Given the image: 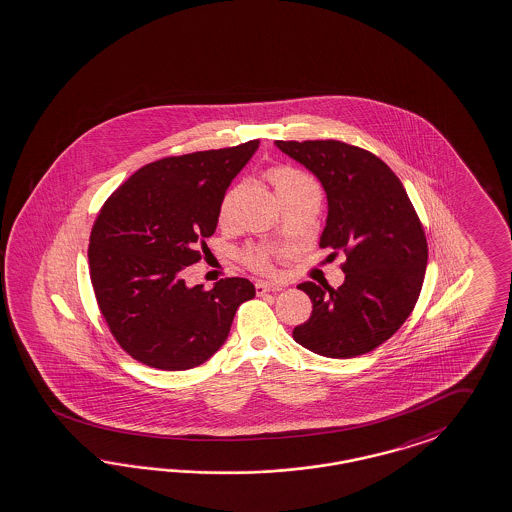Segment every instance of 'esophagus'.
<instances>
[{
	"mask_svg": "<svg viewBox=\"0 0 512 512\" xmlns=\"http://www.w3.org/2000/svg\"><path fill=\"white\" fill-rule=\"evenodd\" d=\"M256 292L258 294H265V292H279V290H283V286L281 284H271L265 283V281H256Z\"/></svg>",
	"mask_w": 512,
	"mask_h": 512,
	"instance_id": "34e87169",
	"label": "esophagus"
}]
</instances>
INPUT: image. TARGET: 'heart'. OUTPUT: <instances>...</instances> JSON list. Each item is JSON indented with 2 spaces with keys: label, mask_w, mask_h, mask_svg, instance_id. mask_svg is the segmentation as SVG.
I'll list each match as a JSON object with an SVG mask.
<instances>
[{
  "label": "heart",
  "mask_w": 512,
  "mask_h": 512,
  "mask_svg": "<svg viewBox=\"0 0 512 512\" xmlns=\"http://www.w3.org/2000/svg\"><path fill=\"white\" fill-rule=\"evenodd\" d=\"M269 180L273 182V186H275V190H277L281 199H284L290 193H296V191L317 188V182L309 174L298 171V169H292V167H277V169L269 171ZM239 197H241V188L239 186H233V188H229L224 193V197H222V201L218 205V224L220 226L226 228V226L233 222ZM243 258H245V262L252 269H258V271H269L271 269L269 248L260 247V245L248 247Z\"/></svg>",
  "instance_id": "heart-1"
}]
</instances>
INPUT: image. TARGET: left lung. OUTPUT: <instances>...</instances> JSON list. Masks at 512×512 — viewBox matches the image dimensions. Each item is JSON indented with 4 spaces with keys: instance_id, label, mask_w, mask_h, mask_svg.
Wrapping results in <instances>:
<instances>
[{
    "instance_id": "left-lung-1",
    "label": "left lung",
    "mask_w": 512,
    "mask_h": 512,
    "mask_svg": "<svg viewBox=\"0 0 512 512\" xmlns=\"http://www.w3.org/2000/svg\"><path fill=\"white\" fill-rule=\"evenodd\" d=\"M275 146L319 178L328 199L319 245L347 256L340 288L298 284L313 313L292 336L328 359L364 355L389 340L416 305L427 267L423 226L397 174L374 153L340 140Z\"/></svg>"
}]
</instances>
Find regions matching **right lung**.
<instances>
[{
    "mask_svg": "<svg viewBox=\"0 0 512 512\" xmlns=\"http://www.w3.org/2000/svg\"><path fill=\"white\" fill-rule=\"evenodd\" d=\"M258 144L159 159L134 172L98 212L91 283L110 332L133 359L172 372L203 364L228 340L237 307L256 296L241 277L212 290L190 288L182 271L201 260L218 205Z\"/></svg>",
    "mask_w": 512,
    "mask_h": 512,
    "instance_id": "obj_1",
    "label": "right lung"
}]
</instances>
